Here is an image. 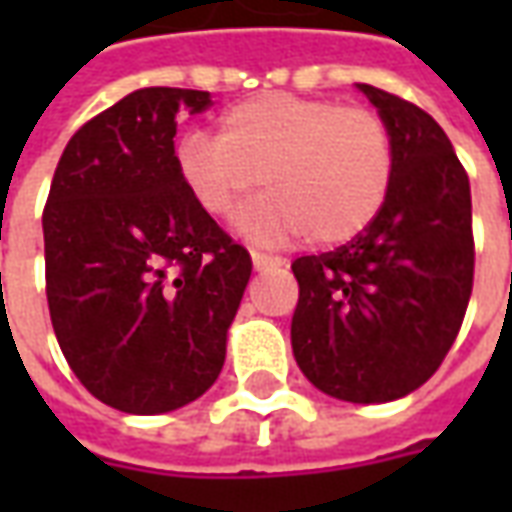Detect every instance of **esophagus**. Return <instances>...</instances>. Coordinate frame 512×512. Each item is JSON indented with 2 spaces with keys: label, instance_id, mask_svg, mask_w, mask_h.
I'll use <instances>...</instances> for the list:
<instances>
[{
  "label": "esophagus",
  "instance_id": "34e87169",
  "mask_svg": "<svg viewBox=\"0 0 512 512\" xmlns=\"http://www.w3.org/2000/svg\"><path fill=\"white\" fill-rule=\"evenodd\" d=\"M252 263H255L257 271H268V268L279 266V257H271L266 255V252H257V249H252Z\"/></svg>",
  "mask_w": 512,
  "mask_h": 512
}]
</instances>
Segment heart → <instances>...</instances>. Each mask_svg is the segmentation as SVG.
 I'll list each match as a JSON object with an SVG mask.
<instances>
[{"label": "heart", "mask_w": 512, "mask_h": 512, "mask_svg": "<svg viewBox=\"0 0 512 512\" xmlns=\"http://www.w3.org/2000/svg\"><path fill=\"white\" fill-rule=\"evenodd\" d=\"M178 169L213 219H233L260 183L268 194L246 213L249 233L332 246L356 238L384 208L395 142L373 106L266 93L230 106L219 136H183Z\"/></svg>", "instance_id": "obj_1"}]
</instances>
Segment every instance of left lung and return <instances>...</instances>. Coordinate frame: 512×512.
<instances>
[{
  "label": "left lung",
  "instance_id": "1",
  "mask_svg": "<svg viewBox=\"0 0 512 512\" xmlns=\"http://www.w3.org/2000/svg\"><path fill=\"white\" fill-rule=\"evenodd\" d=\"M359 90L392 131V186L348 244L293 260L299 304L290 340L321 392L386 403L425 384L461 332L474 282L472 191L425 109L373 84Z\"/></svg>",
  "mask_w": 512,
  "mask_h": 512
}]
</instances>
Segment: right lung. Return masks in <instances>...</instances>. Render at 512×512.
I'll list each match as a JSON object with an SVG mask.
<instances>
[{
  "mask_svg": "<svg viewBox=\"0 0 512 512\" xmlns=\"http://www.w3.org/2000/svg\"><path fill=\"white\" fill-rule=\"evenodd\" d=\"M211 93L145 87L65 145L43 208L46 299L84 389L126 414L186 406L219 378L252 257L194 202L178 115Z\"/></svg>",
  "mask_w": 512,
  "mask_h": 512,
  "instance_id": "1",
  "label": "right lung"
}]
</instances>
